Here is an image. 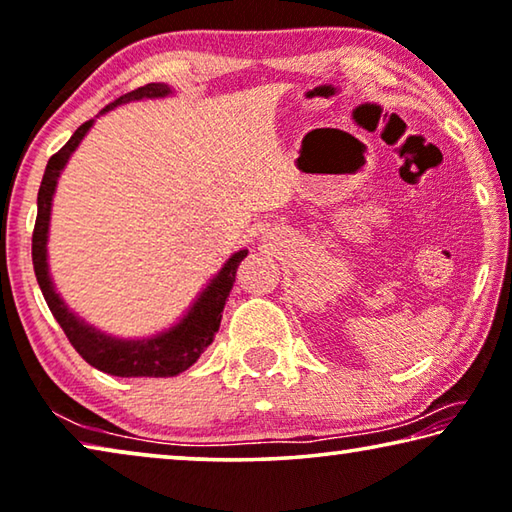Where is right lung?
Masks as SVG:
<instances>
[{
	"mask_svg": "<svg viewBox=\"0 0 512 512\" xmlns=\"http://www.w3.org/2000/svg\"><path fill=\"white\" fill-rule=\"evenodd\" d=\"M170 94L172 89L163 85V82H151V85L133 89L131 94L119 96L114 103L105 105L101 114L110 112L121 103L142 101V98H163ZM91 126H94V119L85 121L71 135V140L48 160L41 188H38V213L32 234V262L38 287H41L50 312L55 315L61 329H64L68 342L96 370L108 372L112 377H174L179 372L188 370L200 358L204 349L211 345L213 338H216L220 319H223L225 301L234 287L236 269H239L241 259L248 255V250H239V253H234L227 259L223 269L211 278L209 285L202 289V294L190 305V310L183 315V319H179V324L154 335V338L119 340L96 331L94 326L85 324V319L75 317L68 310V305L61 301V296L55 292V285H52L48 271V230L52 195H55L59 174L64 170V165L68 163L73 151L78 149L82 137L89 133Z\"/></svg>",
	"mask_w": 512,
	"mask_h": 512,
	"instance_id": "obj_1",
	"label": "right lung"
}]
</instances>
